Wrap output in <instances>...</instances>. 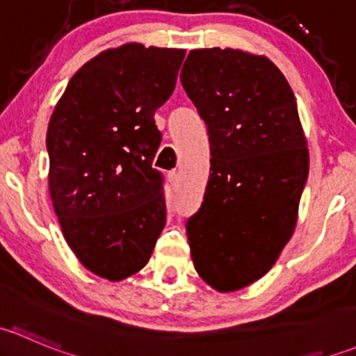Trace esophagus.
<instances>
[{
	"instance_id": "obj_1",
	"label": "esophagus",
	"mask_w": 356,
	"mask_h": 356,
	"mask_svg": "<svg viewBox=\"0 0 356 356\" xmlns=\"http://www.w3.org/2000/svg\"><path fill=\"white\" fill-rule=\"evenodd\" d=\"M168 181H170V184L174 186V188H177V186H179V172L177 170L168 172Z\"/></svg>"
}]
</instances>
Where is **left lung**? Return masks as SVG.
Masks as SVG:
<instances>
[{"label": "left lung", "mask_w": 356, "mask_h": 356, "mask_svg": "<svg viewBox=\"0 0 356 356\" xmlns=\"http://www.w3.org/2000/svg\"><path fill=\"white\" fill-rule=\"evenodd\" d=\"M182 88L207 124L210 177L188 218L201 279L222 293L264 277L289 241L308 177V149L288 81L265 56L193 49Z\"/></svg>", "instance_id": "8db88e82"}]
</instances>
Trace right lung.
I'll use <instances>...</instances> for the list:
<instances>
[{
	"label": "right lung",
	"instance_id": "obj_1",
	"mask_svg": "<svg viewBox=\"0 0 356 356\" xmlns=\"http://www.w3.org/2000/svg\"><path fill=\"white\" fill-rule=\"evenodd\" d=\"M184 55L136 42L106 49L75 72L49 120L55 213L75 257L108 281L148 264L167 222L155 111Z\"/></svg>",
	"mask_w": 356,
	"mask_h": 356
}]
</instances>
